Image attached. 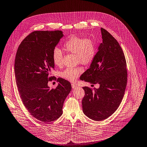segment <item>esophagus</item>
Masks as SVG:
<instances>
[{
	"label": "esophagus",
	"mask_w": 147,
	"mask_h": 147,
	"mask_svg": "<svg viewBox=\"0 0 147 147\" xmlns=\"http://www.w3.org/2000/svg\"><path fill=\"white\" fill-rule=\"evenodd\" d=\"M77 87V86L75 84H71V88H72V89H76Z\"/></svg>",
	"instance_id": "esophagus-1"
}]
</instances>
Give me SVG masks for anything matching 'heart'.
Returning <instances> with one entry per match:
<instances>
[{"label":"heart","mask_w":147,"mask_h":147,"mask_svg":"<svg viewBox=\"0 0 147 147\" xmlns=\"http://www.w3.org/2000/svg\"><path fill=\"white\" fill-rule=\"evenodd\" d=\"M67 52L76 55L77 63L83 65L90 64L96 55V46L94 41L90 38H83L77 36L71 37L63 45ZM53 61L55 65L61 66L62 63L63 54L58 47H55L52 54ZM82 67L67 68L61 73V77L70 81H75L83 72Z\"/></svg>","instance_id":"1"}]
</instances>
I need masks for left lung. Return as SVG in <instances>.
I'll return each mask as SVG.
<instances>
[{
    "label": "left lung",
    "instance_id": "left-lung-1",
    "mask_svg": "<svg viewBox=\"0 0 147 147\" xmlns=\"http://www.w3.org/2000/svg\"><path fill=\"white\" fill-rule=\"evenodd\" d=\"M102 42L89 68L80 80L98 84V89L85 86L82 101L84 113L94 121H103L119 108L127 83V63L117 40L106 30L101 28Z\"/></svg>",
    "mask_w": 147,
    "mask_h": 147
}]
</instances>
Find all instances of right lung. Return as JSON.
Returning <instances> with one entry per match:
<instances>
[{
  "label": "right lung",
  "instance_id": "add662e5",
  "mask_svg": "<svg viewBox=\"0 0 147 147\" xmlns=\"http://www.w3.org/2000/svg\"><path fill=\"white\" fill-rule=\"evenodd\" d=\"M63 36L60 30L34 31L21 42L15 57V80L23 104L44 123L62 115L63 102L71 90L70 83L61 78L57 79L55 89L48 86L54 69L53 51Z\"/></svg>",
  "mask_w": 147,
  "mask_h": 147
}]
</instances>
